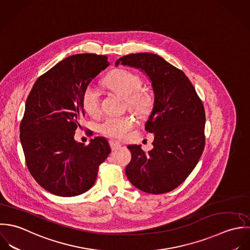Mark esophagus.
<instances>
[{"mask_svg": "<svg viewBox=\"0 0 250 250\" xmlns=\"http://www.w3.org/2000/svg\"><path fill=\"white\" fill-rule=\"evenodd\" d=\"M109 145H110L112 150H118L122 146L121 143H119V142H117L115 140H109Z\"/></svg>", "mask_w": 250, "mask_h": 250, "instance_id": "34e87169", "label": "esophagus"}]
</instances>
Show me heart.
Wrapping results in <instances>:
<instances>
[{"label":"heart","mask_w":250,"mask_h":250,"mask_svg":"<svg viewBox=\"0 0 250 250\" xmlns=\"http://www.w3.org/2000/svg\"><path fill=\"white\" fill-rule=\"evenodd\" d=\"M141 76L131 70L119 68L111 72L105 79L104 85L124 97L129 110L139 116L148 115L153 107V96L149 90L142 89ZM81 103L85 112L91 117L100 114V98L98 89L89 84L85 87ZM135 126V120L130 115L109 116L100 123L99 129L105 136L123 139Z\"/></svg>","instance_id":"heart-1"}]
</instances>
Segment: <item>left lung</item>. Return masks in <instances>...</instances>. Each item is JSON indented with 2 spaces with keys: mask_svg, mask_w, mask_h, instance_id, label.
I'll return each mask as SVG.
<instances>
[{
  "mask_svg": "<svg viewBox=\"0 0 250 250\" xmlns=\"http://www.w3.org/2000/svg\"><path fill=\"white\" fill-rule=\"evenodd\" d=\"M144 70L150 77L154 104L145 125L153 133V149L127 146L131 161L125 168L129 182L150 194L178 188L189 176L205 148V109L185 72L152 53L129 54L116 62Z\"/></svg>",
  "mask_w": 250,
  "mask_h": 250,
  "instance_id": "8db88e82",
  "label": "left lung"
}]
</instances>
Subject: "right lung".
Instances as JSON below:
<instances>
[{
  "label": "right lung",
  "instance_id": "add662e5",
  "mask_svg": "<svg viewBox=\"0 0 250 250\" xmlns=\"http://www.w3.org/2000/svg\"><path fill=\"white\" fill-rule=\"evenodd\" d=\"M109 65L108 57L76 54L58 62L35 82L20 124L27 167L44 189L71 197L88 191L111 149L103 137L85 145L74 140L86 86Z\"/></svg>",
  "mask_w": 250,
  "mask_h": 250
}]
</instances>
